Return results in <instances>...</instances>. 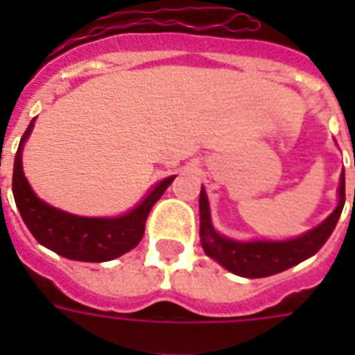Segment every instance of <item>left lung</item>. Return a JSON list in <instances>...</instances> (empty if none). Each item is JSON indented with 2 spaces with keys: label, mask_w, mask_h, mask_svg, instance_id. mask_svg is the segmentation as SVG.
Returning a JSON list of instances; mask_svg holds the SVG:
<instances>
[{
  "label": "left lung",
  "mask_w": 355,
  "mask_h": 355,
  "mask_svg": "<svg viewBox=\"0 0 355 355\" xmlns=\"http://www.w3.org/2000/svg\"><path fill=\"white\" fill-rule=\"evenodd\" d=\"M339 202L337 208L320 223L319 227L311 228L306 234L284 241H237L232 237L221 236L211 225L210 202L206 197L205 188H200L199 211H200V245L206 256L216 259L225 269L243 278H265L278 275L282 270L291 269L304 259L311 258L328 241L345 206V171L341 173L339 182Z\"/></svg>",
  "instance_id": "8db88e82"
}]
</instances>
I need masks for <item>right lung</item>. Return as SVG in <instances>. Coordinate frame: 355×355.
<instances>
[{"label": "right lung", "instance_id": "obj_1", "mask_svg": "<svg viewBox=\"0 0 355 355\" xmlns=\"http://www.w3.org/2000/svg\"><path fill=\"white\" fill-rule=\"evenodd\" d=\"M33 127H35V119L29 123L16 150L12 193L19 216L36 241L57 252L58 256L75 261H90V263L110 261L132 250L144 237L145 221L150 208L164 195L175 177L164 178L150 189L149 195L136 208L119 217L73 216L38 199L25 178L21 153Z\"/></svg>", "mask_w": 355, "mask_h": 355}]
</instances>
